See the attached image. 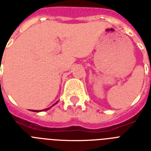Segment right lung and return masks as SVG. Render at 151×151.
Returning <instances> with one entry per match:
<instances>
[{
  "instance_id": "add662e5",
  "label": "right lung",
  "mask_w": 151,
  "mask_h": 151,
  "mask_svg": "<svg viewBox=\"0 0 151 151\" xmlns=\"http://www.w3.org/2000/svg\"><path fill=\"white\" fill-rule=\"evenodd\" d=\"M48 109H49V108H48V109H45V110H48ZM34 111H35V112H38V111H37V110H34Z\"/></svg>"
}]
</instances>
